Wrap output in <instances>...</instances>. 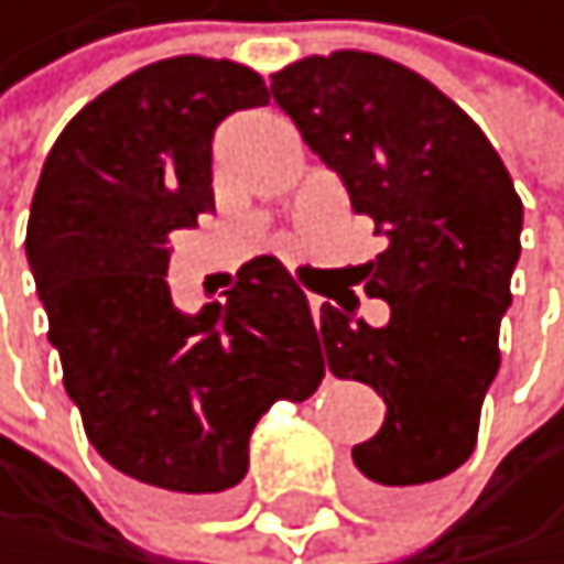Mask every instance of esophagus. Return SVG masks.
I'll list each match as a JSON object with an SVG mask.
<instances>
[{"instance_id": "1", "label": "esophagus", "mask_w": 564, "mask_h": 564, "mask_svg": "<svg viewBox=\"0 0 564 564\" xmlns=\"http://www.w3.org/2000/svg\"><path fill=\"white\" fill-rule=\"evenodd\" d=\"M311 314H314V321L321 325V314H325V300H321V296H311Z\"/></svg>"}]
</instances>
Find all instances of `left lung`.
Here are the masks:
<instances>
[{
    "mask_svg": "<svg viewBox=\"0 0 564 564\" xmlns=\"http://www.w3.org/2000/svg\"><path fill=\"white\" fill-rule=\"evenodd\" d=\"M271 98L384 236L364 264L381 328L325 303L317 346L335 378L370 384L384 424L352 445L356 487L399 505L459 469L501 352L523 200L491 140L431 80L370 52L311 55L271 77Z\"/></svg>",
    "mask_w": 564,
    "mask_h": 564,
    "instance_id": "left-lung-1",
    "label": "left lung"
}]
</instances>
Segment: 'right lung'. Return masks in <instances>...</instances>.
I'll use <instances>...</instances> for the list:
<instances>
[{
  "mask_svg": "<svg viewBox=\"0 0 564 564\" xmlns=\"http://www.w3.org/2000/svg\"><path fill=\"white\" fill-rule=\"evenodd\" d=\"M268 105L253 69L180 55L69 119L31 200L28 264L87 442L148 491L208 505L247 477L250 434L325 378L303 289L275 258L226 303H172L169 236L215 212L218 122Z\"/></svg>",
  "mask_w": 564,
  "mask_h": 564,
  "instance_id": "add662e5",
  "label": "right lung"
}]
</instances>
